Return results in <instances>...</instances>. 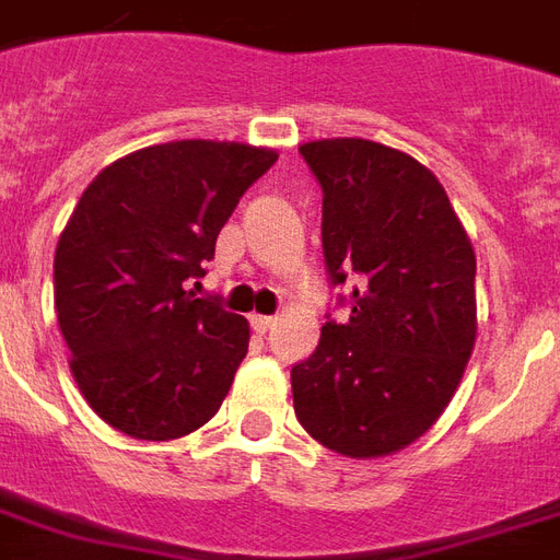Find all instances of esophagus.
Segmentation results:
<instances>
[{
  "label": "esophagus",
  "instance_id": "1",
  "mask_svg": "<svg viewBox=\"0 0 560 560\" xmlns=\"http://www.w3.org/2000/svg\"><path fill=\"white\" fill-rule=\"evenodd\" d=\"M248 323H252V329H255V332L258 335H264V332H269V329H272V317H264V314H252V317H248Z\"/></svg>",
  "mask_w": 560,
  "mask_h": 560
}]
</instances>
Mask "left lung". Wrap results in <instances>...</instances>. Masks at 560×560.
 I'll use <instances>...</instances> for the list:
<instances>
[{
    "mask_svg": "<svg viewBox=\"0 0 560 560\" xmlns=\"http://www.w3.org/2000/svg\"><path fill=\"white\" fill-rule=\"evenodd\" d=\"M323 186L332 284L362 279L350 323H326L291 371L308 436L350 459L424 436L457 392L478 338L475 248L445 189L416 156L368 139L300 144Z\"/></svg>",
    "mask_w": 560,
    "mask_h": 560,
    "instance_id": "8db88e82",
    "label": "left lung"
}]
</instances>
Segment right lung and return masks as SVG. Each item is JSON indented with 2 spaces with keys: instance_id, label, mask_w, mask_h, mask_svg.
I'll use <instances>...</instances> for the list:
<instances>
[{
  "instance_id": "obj_1",
  "label": "right lung",
  "mask_w": 560,
  "mask_h": 560,
  "mask_svg": "<svg viewBox=\"0 0 560 560\" xmlns=\"http://www.w3.org/2000/svg\"><path fill=\"white\" fill-rule=\"evenodd\" d=\"M279 160L243 142L151 144L115 160L73 207L56 246V314L89 407L132 439L205 428L248 350V320L196 300L217 237Z\"/></svg>"
}]
</instances>
